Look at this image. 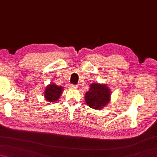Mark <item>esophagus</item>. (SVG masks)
Masks as SVG:
<instances>
[{"label":"esophagus","instance_id":"obj_1","mask_svg":"<svg viewBox=\"0 0 157 157\" xmlns=\"http://www.w3.org/2000/svg\"><path fill=\"white\" fill-rule=\"evenodd\" d=\"M69 88H71V89H75L77 88V86L75 84H70L69 86Z\"/></svg>","mask_w":157,"mask_h":157}]
</instances>
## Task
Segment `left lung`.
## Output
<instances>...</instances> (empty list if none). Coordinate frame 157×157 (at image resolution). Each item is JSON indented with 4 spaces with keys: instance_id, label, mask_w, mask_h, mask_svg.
Segmentation results:
<instances>
[{
    "instance_id": "obj_1",
    "label": "left lung",
    "mask_w": 157,
    "mask_h": 157,
    "mask_svg": "<svg viewBox=\"0 0 157 157\" xmlns=\"http://www.w3.org/2000/svg\"><path fill=\"white\" fill-rule=\"evenodd\" d=\"M111 91L105 84H92L89 91L86 93V104L94 109H100L108 104L110 101Z\"/></svg>"
}]
</instances>
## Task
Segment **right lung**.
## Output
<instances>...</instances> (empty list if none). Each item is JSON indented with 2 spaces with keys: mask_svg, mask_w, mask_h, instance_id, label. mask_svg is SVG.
I'll use <instances>...</instances> for the list:
<instances>
[{
  "mask_svg": "<svg viewBox=\"0 0 157 157\" xmlns=\"http://www.w3.org/2000/svg\"><path fill=\"white\" fill-rule=\"evenodd\" d=\"M63 88L54 84L48 85L45 89L44 97L48 102H56L61 95Z\"/></svg>",
  "mask_w": 157,
  "mask_h": 157,
  "instance_id": "1",
  "label": "right lung"
}]
</instances>
